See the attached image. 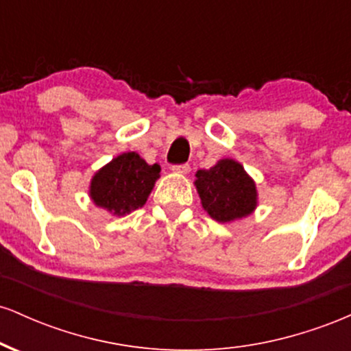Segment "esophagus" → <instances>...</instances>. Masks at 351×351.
<instances>
[{
	"label": "esophagus",
	"instance_id": "1",
	"mask_svg": "<svg viewBox=\"0 0 351 351\" xmlns=\"http://www.w3.org/2000/svg\"><path fill=\"white\" fill-rule=\"evenodd\" d=\"M173 173H180V175H186V173H189V165H175V167H171Z\"/></svg>",
	"mask_w": 351,
	"mask_h": 351
}]
</instances>
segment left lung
Instances as JSON below:
<instances>
[{"label":"left lung","mask_w":351,"mask_h":351,"mask_svg":"<svg viewBox=\"0 0 351 351\" xmlns=\"http://www.w3.org/2000/svg\"><path fill=\"white\" fill-rule=\"evenodd\" d=\"M195 186L204 211L217 223L241 219L257 206L256 183L236 160L224 158L209 170H198Z\"/></svg>","instance_id":"obj_1"}]
</instances>
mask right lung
I'll list each match as a JSON object with an SVG mask.
<instances>
[{
	"label": "right lung",
	"mask_w": 351,
	"mask_h": 351,
	"mask_svg": "<svg viewBox=\"0 0 351 351\" xmlns=\"http://www.w3.org/2000/svg\"><path fill=\"white\" fill-rule=\"evenodd\" d=\"M160 170V165H148L138 153H122L95 173L88 195L95 206L114 216L130 215L147 203Z\"/></svg>",
	"instance_id": "1"
}]
</instances>
